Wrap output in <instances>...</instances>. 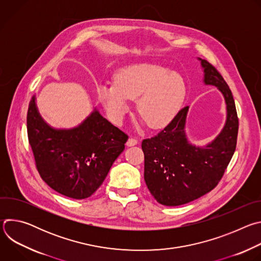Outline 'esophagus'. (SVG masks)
<instances>
[{
    "label": "esophagus",
    "mask_w": 261,
    "mask_h": 261,
    "mask_svg": "<svg viewBox=\"0 0 261 261\" xmlns=\"http://www.w3.org/2000/svg\"><path fill=\"white\" fill-rule=\"evenodd\" d=\"M138 143V140L137 139H135V138H132V137H130L128 140H127V145L128 146H134V145H136Z\"/></svg>",
    "instance_id": "34e87169"
}]
</instances>
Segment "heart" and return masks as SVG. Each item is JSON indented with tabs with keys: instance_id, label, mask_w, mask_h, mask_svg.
<instances>
[{
	"instance_id": "heart-1",
	"label": "heart",
	"mask_w": 261,
	"mask_h": 261,
	"mask_svg": "<svg viewBox=\"0 0 261 261\" xmlns=\"http://www.w3.org/2000/svg\"><path fill=\"white\" fill-rule=\"evenodd\" d=\"M115 84L102 83L97 96L109 118L122 121L136 100V111L152 129L167 126L176 116L186 95L182 79L170 69L155 63L126 66L115 73Z\"/></svg>"
}]
</instances>
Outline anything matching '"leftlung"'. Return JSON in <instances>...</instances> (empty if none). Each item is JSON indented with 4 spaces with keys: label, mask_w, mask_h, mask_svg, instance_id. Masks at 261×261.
I'll return each mask as SVG.
<instances>
[{
    "label": "left lung",
    "mask_w": 261,
    "mask_h": 261,
    "mask_svg": "<svg viewBox=\"0 0 261 261\" xmlns=\"http://www.w3.org/2000/svg\"><path fill=\"white\" fill-rule=\"evenodd\" d=\"M197 59L203 71V84L215 86L224 97L226 121L210 143L192 144L185 130L189 111L186 106L158 135L143 139L145 184L154 198L167 206L188 203L212 191L224 174L237 146L239 119L232 93L214 66Z\"/></svg>",
    "instance_id": "1"
}]
</instances>
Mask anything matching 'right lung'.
<instances>
[{"mask_svg":"<svg viewBox=\"0 0 261 261\" xmlns=\"http://www.w3.org/2000/svg\"><path fill=\"white\" fill-rule=\"evenodd\" d=\"M27 129L42 179L74 199L88 198L100 187L128 140L96 107L76 127L54 128L40 116L35 95L29 104Z\"/></svg>","mask_w":261,"mask_h":261,"instance_id":"add662e5","label":"right lung"}]
</instances>
